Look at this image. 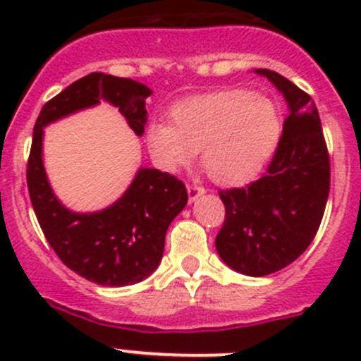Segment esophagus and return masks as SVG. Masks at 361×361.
Wrapping results in <instances>:
<instances>
[{
	"label": "esophagus",
	"instance_id": "1",
	"mask_svg": "<svg viewBox=\"0 0 361 361\" xmlns=\"http://www.w3.org/2000/svg\"><path fill=\"white\" fill-rule=\"evenodd\" d=\"M187 192H188V202L192 204L195 199L201 197V195L204 194V187H201V185H188Z\"/></svg>",
	"mask_w": 361,
	"mask_h": 361
}]
</instances>
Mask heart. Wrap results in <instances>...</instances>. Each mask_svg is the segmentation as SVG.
<instances>
[{
    "label": "heart",
    "instance_id": "obj_1",
    "mask_svg": "<svg viewBox=\"0 0 361 361\" xmlns=\"http://www.w3.org/2000/svg\"><path fill=\"white\" fill-rule=\"evenodd\" d=\"M145 137L162 169L190 166L201 150L209 180L235 187L255 180L271 160L281 137V116L267 97L220 90L176 104L171 123L152 122Z\"/></svg>",
    "mask_w": 361,
    "mask_h": 361
}]
</instances>
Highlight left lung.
Returning <instances> with one entry per match:
<instances>
[{
	"label": "left lung",
	"mask_w": 361,
	"mask_h": 361,
	"mask_svg": "<svg viewBox=\"0 0 361 361\" xmlns=\"http://www.w3.org/2000/svg\"><path fill=\"white\" fill-rule=\"evenodd\" d=\"M255 73L283 94L288 116L265 176L220 192L225 221L214 245L228 267L262 278L297 260L314 239L330 192V160L311 96L271 69Z\"/></svg>",
	"instance_id": "8db88e82"
}]
</instances>
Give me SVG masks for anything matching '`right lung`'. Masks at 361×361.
I'll list each match as a JSON object with an SVG mask.
<instances>
[{
  "label": "right lung",
  "instance_id": "right-lung-1",
  "mask_svg": "<svg viewBox=\"0 0 361 361\" xmlns=\"http://www.w3.org/2000/svg\"><path fill=\"white\" fill-rule=\"evenodd\" d=\"M152 94L136 80L90 73L50 99L32 130L27 188L39 227L63 264L96 285H136L159 267L167 228L187 206V188L171 174L141 166L127 190L108 207L90 213L69 209L47 176L43 129L106 101L118 108L136 136H143L145 106Z\"/></svg>",
  "mask_w": 361,
  "mask_h": 361
}]
</instances>
